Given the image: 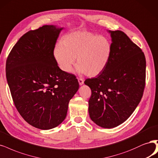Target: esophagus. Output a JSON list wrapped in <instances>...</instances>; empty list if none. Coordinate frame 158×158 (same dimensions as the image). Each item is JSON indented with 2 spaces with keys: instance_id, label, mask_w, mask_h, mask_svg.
<instances>
[{
  "instance_id": "obj_1",
  "label": "esophagus",
  "mask_w": 158,
  "mask_h": 158,
  "mask_svg": "<svg viewBox=\"0 0 158 158\" xmlns=\"http://www.w3.org/2000/svg\"><path fill=\"white\" fill-rule=\"evenodd\" d=\"M78 82H79V84L81 85H82L83 84H84V80L82 79V78H78Z\"/></svg>"
}]
</instances>
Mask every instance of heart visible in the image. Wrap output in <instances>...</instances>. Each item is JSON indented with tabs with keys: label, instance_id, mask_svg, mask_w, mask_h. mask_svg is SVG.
Instances as JSON below:
<instances>
[{
	"label": "heart",
	"instance_id": "heart-1",
	"mask_svg": "<svg viewBox=\"0 0 158 158\" xmlns=\"http://www.w3.org/2000/svg\"><path fill=\"white\" fill-rule=\"evenodd\" d=\"M112 46L107 38L88 31H75L65 35L54 47L53 56L59 68L69 73L76 58V71L91 77L101 74L109 62Z\"/></svg>",
	"mask_w": 158,
	"mask_h": 158
}]
</instances>
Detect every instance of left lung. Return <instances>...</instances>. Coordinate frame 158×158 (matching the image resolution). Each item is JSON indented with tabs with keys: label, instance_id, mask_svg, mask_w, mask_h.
I'll return each instance as SVG.
<instances>
[{
	"label": "left lung",
	"instance_id": "obj_1",
	"mask_svg": "<svg viewBox=\"0 0 158 158\" xmlns=\"http://www.w3.org/2000/svg\"><path fill=\"white\" fill-rule=\"evenodd\" d=\"M112 51L106 69L84 81L91 90L90 118L98 126L113 128L131 115L145 87L146 59L142 50L121 31H109Z\"/></svg>",
	"mask_w": 158,
	"mask_h": 158
}]
</instances>
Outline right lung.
I'll return each mask as SVG.
<instances>
[{"instance_id":"add662e5","label":"right lung","mask_w":158,"mask_h":158,"mask_svg":"<svg viewBox=\"0 0 158 158\" xmlns=\"http://www.w3.org/2000/svg\"><path fill=\"white\" fill-rule=\"evenodd\" d=\"M63 28L44 25L21 36L8 56L6 74L15 106L32 126L50 129L67 116L79 84L59 69L54 47Z\"/></svg>"}]
</instances>
